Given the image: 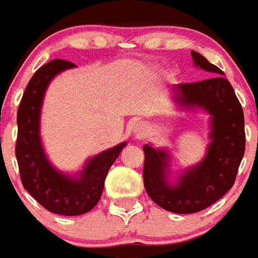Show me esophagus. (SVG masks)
<instances>
[{
  "mask_svg": "<svg viewBox=\"0 0 258 258\" xmlns=\"http://www.w3.org/2000/svg\"><path fill=\"white\" fill-rule=\"evenodd\" d=\"M133 133H134V135L137 138H143L145 135V133H147V126L143 123H137L134 125V129H133Z\"/></svg>",
  "mask_w": 258,
  "mask_h": 258,
  "instance_id": "obj_1",
  "label": "esophagus"
}]
</instances>
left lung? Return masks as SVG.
Segmentation results:
<instances>
[{
	"label": "left lung",
	"instance_id": "1",
	"mask_svg": "<svg viewBox=\"0 0 258 258\" xmlns=\"http://www.w3.org/2000/svg\"><path fill=\"white\" fill-rule=\"evenodd\" d=\"M195 65L211 78L172 88L174 100L187 109L211 115V143L202 162L183 172L174 185L168 182L169 154L145 144L144 187L153 202L173 213H196L212 206L232 188L244 154L246 134L241 103L223 71L192 51Z\"/></svg>",
	"mask_w": 258,
	"mask_h": 258
}]
</instances>
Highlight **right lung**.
<instances>
[{"mask_svg":"<svg viewBox=\"0 0 258 258\" xmlns=\"http://www.w3.org/2000/svg\"><path fill=\"white\" fill-rule=\"evenodd\" d=\"M75 66L61 58L41 66L27 84L17 110L16 158L22 185L43 208L62 216L84 215L95 207L109 169L126 145L120 143L90 158L75 177L60 172L48 162L40 138L43 95L57 74Z\"/></svg>","mask_w":258,"mask_h":258,"instance_id":"1","label":"right lung"}]
</instances>
